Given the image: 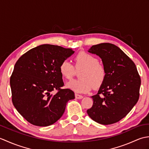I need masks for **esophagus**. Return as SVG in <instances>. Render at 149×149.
I'll use <instances>...</instances> for the list:
<instances>
[{
	"label": "esophagus",
	"mask_w": 149,
	"mask_h": 149,
	"mask_svg": "<svg viewBox=\"0 0 149 149\" xmlns=\"http://www.w3.org/2000/svg\"><path fill=\"white\" fill-rule=\"evenodd\" d=\"M75 99H83V96L81 95L75 93Z\"/></svg>",
	"instance_id": "obj_1"
}]
</instances>
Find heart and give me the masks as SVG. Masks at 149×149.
<instances>
[{
	"mask_svg": "<svg viewBox=\"0 0 149 149\" xmlns=\"http://www.w3.org/2000/svg\"><path fill=\"white\" fill-rule=\"evenodd\" d=\"M75 66L68 60L63 61L59 66L62 77L70 79L75 74V69H83L80 73L81 79L68 82L66 86L76 93H86L92 89L99 88L106 79L107 72L103 65L94 56L86 52H79L75 57Z\"/></svg>",
	"mask_w": 149,
	"mask_h": 149,
	"instance_id": "heart-1",
	"label": "heart"
}]
</instances>
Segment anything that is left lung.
Instances as JSON below:
<instances>
[{
	"label": "left lung",
	"mask_w": 149,
	"mask_h": 149,
	"mask_svg": "<svg viewBox=\"0 0 149 149\" xmlns=\"http://www.w3.org/2000/svg\"><path fill=\"white\" fill-rule=\"evenodd\" d=\"M102 59L106 69L104 83L87 110L90 118L100 124L118 122L130 112L140 97L141 79L134 63L119 47L109 43L93 45L88 50Z\"/></svg>",
	"instance_id": "left-lung-1"
}]
</instances>
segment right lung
<instances>
[{
	"label": "right lung",
	"mask_w": 149,
	"mask_h": 149,
	"mask_svg": "<svg viewBox=\"0 0 149 149\" xmlns=\"http://www.w3.org/2000/svg\"><path fill=\"white\" fill-rule=\"evenodd\" d=\"M74 53L71 49L44 44L24 54L15 63L10 77L12 102L31 124L40 127L54 123L64 113L66 103L75 99L64 86L61 63ZM57 90L56 94L52 91Z\"/></svg>",
	"instance_id": "obj_1"
}]
</instances>
